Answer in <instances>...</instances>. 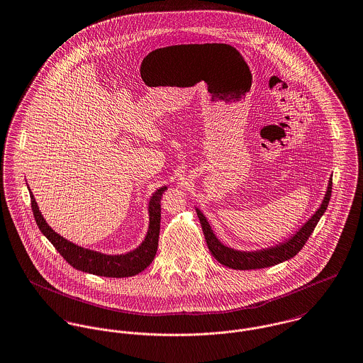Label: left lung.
<instances>
[{
  "mask_svg": "<svg viewBox=\"0 0 363 363\" xmlns=\"http://www.w3.org/2000/svg\"><path fill=\"white\" fill-rule=\"evenodd\" d=\"M331 186H333V179H330L329 187L326 197L322 202V206L316 211V213L302 226V229L298 231L297 234L289 240L287 242L267 248L264 251H257V252H240L234 251L231 248L225 247L220 244V241L215 237L213 231L211 230L209 223L206 222L205 216L201 213V211H197L198 219L201 223V228L203 231L208 248L213 258L228 267L231 269H240V270H250V269H261V267H267L273 264L284 262L293 257H296L298 252L302 250L305 242L308 241L309 235L313 233L319 219L322 215L326 212L328 205H329L330 197H331Z\"/></svg>",
  "mask_w": 363,
  "mask_h": 363,
  "instance_id": "1",
  "label": "left lung"
}]
</instances>
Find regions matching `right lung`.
<instances>
[{
  "label": "right lung",
  "instance_id": "right-lung-1",
  "mask_svg": "<svg viewBox=\"0 0 363 363\" xmlns=\"http://www.w3.org/2000/svg\"><path fill=\"white\" fill-rule=\"evenodd\" d=\"M166 187H161L150 201V228L143 244L126 255H104L90 250H84L69 242L64 237L52 230L41 216L38 206L30 193V202L34 220L41 233L51 241L55 250L62 255L67 264L77 270L104 277H129L143 272L155 258L158 250L161 229V198Z\"/></svg>",
  "mask_w": 363,
  "mask_h": 363
}]
</instances>
